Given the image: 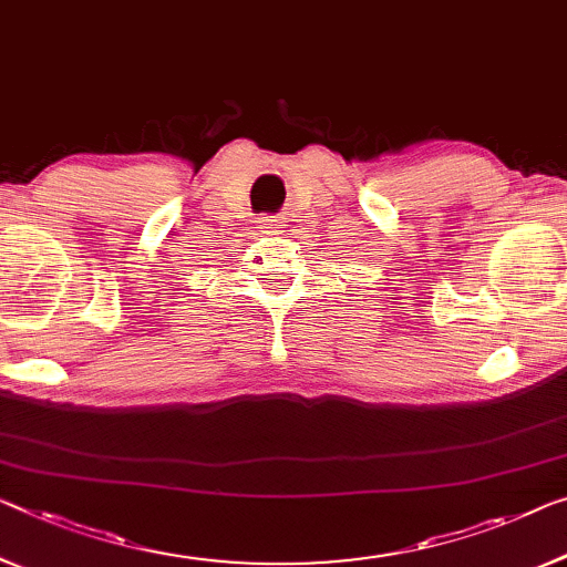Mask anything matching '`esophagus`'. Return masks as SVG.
<instances>
[{"instance_id":"obj_1","label":"esophagus","mask_w":567,"mask_h":567,"mask_svg":"<svg viewBox=\"0 0 567 567\" xmlns=\"http://www.w3.org/2000/svg\"><path fill=\"white\" fill-rule=\"evenodd\" d=\"M285 226V221L280 216H261L259 218V229H267L269 234H277Z\"/></svg>"}]
</instances>
